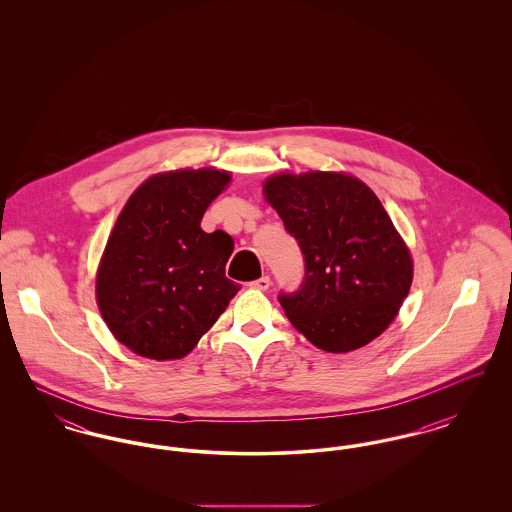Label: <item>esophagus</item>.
Listing matches in <instances>:
<instances>
[{
  "instance_id": "1",
  "label": "esophagus",
  "mask_w": 512,
  "mask_h": 512,
  "mask_svg": "<svg viewBox=\"0 0 512 512\" xmlns=\"http://www.w3.org/2000/svg\"><path fill=\"white\" fill-rule=\"evenodd\" d=\"M249 286H251L253 290H261V292H267L268 288H270V278H268V276H261V278L253 280Z\"/></svg>"
}]
</instances>
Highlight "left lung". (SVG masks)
Instances as JSON below:
<instances>
[{
  "label": "left lung",
  "mask_w": 512,
  "mask_h": 512,
  "mask_svg": "<svg viewBox=\"0 0 512 512\" xmlns=\"http://www.w3.org/2000/svg\"><path fill=\"white\" fill-rule=\"evenodd\" d=\"M265 195L305 261L299 288L278 295L293 326L330 353L380 336L413 282L409 249L380 199L341 172L276 174Z\"/></svg>",
  "instance_id": "1"
}]
</instances>
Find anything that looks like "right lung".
Masks as SVG:
<instances>
[{"instance_id": "right-lung-1", "label": "right lung", "mask_w": 512, "mask_h": 512, "mask_svg": "<svg viewBox=\"0 0 512 512\" xmlns=\"http://www.w3.org/2000/svg\"><path fill=\"white\" fill-rule=\"evenodd\" d=\"M228 172L176 171L146 180L117 219L99 265L103 320L134 353L169 361L188 355L242 288L224 267L234 240L201 230Z\"/></svg>"}]
</instances>
